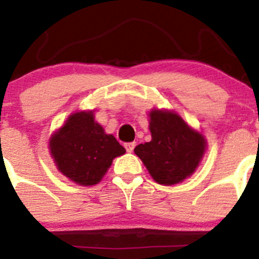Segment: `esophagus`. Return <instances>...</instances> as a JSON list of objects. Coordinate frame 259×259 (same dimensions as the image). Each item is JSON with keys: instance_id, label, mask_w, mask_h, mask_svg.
Segmentation results:
<instances>
[{"instance_id": "34e87169", "label": "esophagus", "mask_w": 259, "mask_h": 259, "mask_svg": "<svg viewBox=\"0 0 259 259\" xmlns=\"http://www.w3.org/2000/svg\"><path fill=\"white\" fill-rule=\"evenodd\" d=\"M124 146H125V148H126L127 152H133V150H134V147H135V143L134 142H129V143H125Z\"/></svg>"}]
</instances>
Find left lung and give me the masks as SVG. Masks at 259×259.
Here are the masks:
<instances>
[{
	"label": "left lung",
	"instance_id": "1",
	"mask_svg": "<svg viewBox=\"0 0 259 259\" xmlns=\"http://www.w3.org/2000/svg\"><path fill=\"white\" fill-rule=\"evenodd\" d=\"M152 139L134 152L160 185H176L195 171L205 151L202 135L177 113L153 109L150 113Z\"/></svg>",
	"mask_w": 259,
	"mask_h": 259
}]
</instances>
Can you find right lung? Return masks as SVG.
I'll use <instances>...</instances> for the list:
<instances>
[{"mask_svg": "<svg viewBox=\"0 0 259 259\" xmlns=\"http://www.w3.org/2000/svg\"><path fill=\"white\" fill-rule=\"evenodd\" d=\"M50 151L58 169L82 186L97 185L112 160L125 148L113 135L104 133L93 112L73 113L50 139Z\"/></svg>", "mask_w": 259, "mask_h": 259, "instance_id": "1", "label": "right lung"}]
</instances>
